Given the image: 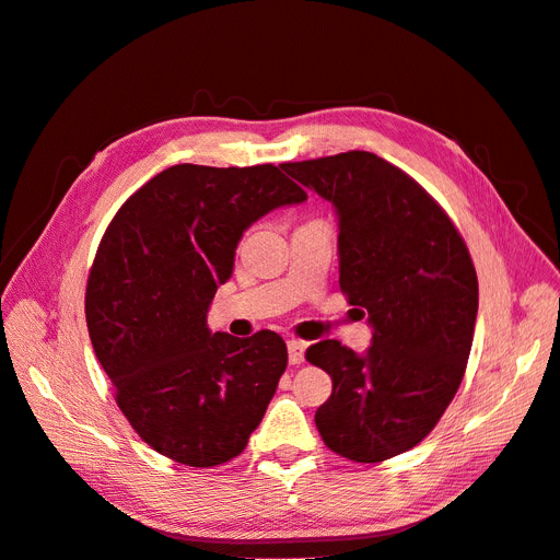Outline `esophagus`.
I'll use <instances>...</instances> for the list:
<instances>
[{"label":"esophagus","mask_w":560,"mask_h":560,"mask_svg":"<svg viewBox=\"0 0 560 560\" xmlns=\"http://www.w3.org/2000/svg\"><path fill=\"white\" fill-rule=\"evenodd\" d=\"M287 350H290V362L292 364H301L303 362V354H306V343L292 338V341L287 343Z\"/></svg>","instance_id":"esophagus-1"}]
</instances>
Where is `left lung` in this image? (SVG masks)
Listing matches in <instances>:
<instances>
[{
  "label": "left lung",
  "instance_id": "8db88e82",
  "mask_svg": "<svg viewBox=\"0 0 560 560\" xmlns=\"http://www.w3.org/2000/svg\"><path fill=\"white\" fill-rule=\"evenodd\" d=\"M282 167L336 208L338 284L374 329L364 354L336 338L306 350L334 385L315 425L341 457L383 463L420 444L463 383L477 270L442 206L371 151Z\"/></svg>",
  "mask_w": 560,
  "mask_h": 560
}]
</instances>
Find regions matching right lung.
Returning <instances> with one entry per match:
<instances>
[{
	"instance_id": "1",
	"label": "right lung",
	"mask_w": 560,
	"mask_h": 560,
	"mask_svg": "<svg viewBox=\"0 0 560 560\" xmlns=\"http://www.w3.org/2000/svg\"><path fill=\"white\" fill-rule=\"evenodd\" d=\"M306 191L273 163H179L112 219L86 284V325L116 404L151 448L189 467L233 460L287 369L282 336L208 329L247 226Z\"/></svg>"
}]
</instances>
